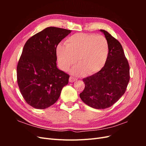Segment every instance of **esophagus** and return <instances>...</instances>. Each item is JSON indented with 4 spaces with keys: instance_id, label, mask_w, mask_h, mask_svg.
I'll return each mask as SVG.
<instances>
[{
    "instance_id": "1",
    "label": "esophagus",
    "mask_w": 146,
    "mask_h": 146,
    "mask_svg": "<svg viewBox=\"0 0 146 146\" xmlns=\"http://www.w3.org/2000/svg\"><path fill=\"white\" fill-rule=\"evenodd\" d=\"M77 80V79L76 78H75V77H72V76H70L69 77V82H74L75 81H76Z\"/></svg>"
}]
</instances>
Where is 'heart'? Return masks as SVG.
Returning a JSON list of instances; mask_svg holds the SVG:
<instances>
[{
	"instance_id": "1",
	"label": "heart",
	"mask_w": 146,
	"mask_h": 146,
	"mask_svg": "<svg viewBox=\"0 0 146 146\" xmlns=\"http://www.w3.org/2000/svg\"><path fill=\"white\" fill-rule=\"evenodd\" d=\"M108 53L107 39L93 33L74 34L66 39L65 46L59 44L56 48L57 60L63 70H68L76 64L77 58L79 64L72 70L76 76L100 71L107 62Z\"/></svg>"
}]
</instances>
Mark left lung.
Here are the masks:
<instances>
[{"label": "left lung", "instance_id": "obj_1", "mask_svg": "<svg viewBox=\"0 0 146 146\" xmlns=\"http://www.w3.org/2000/svg\"><path fill=\"white\" fill-rule=\"evenodd\" d=\"M109 46L108 58L100 71L83 79L85 89L80 94L84 103L96 109L107 108L125 93L130 80V66L121 43L104 30Z\"/></svg>", "mask_w": 146, "mask_h": 146}]
</instances>
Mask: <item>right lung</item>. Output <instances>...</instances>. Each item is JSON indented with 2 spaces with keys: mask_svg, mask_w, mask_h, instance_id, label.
<instances>
[{
  "mask_svg": "<svg viewBox=\"0 0 146 146\" xmlns=\"http://www.w3.org/2000/svg\"><path fill=\"white\" fill-rule=\"evenodd\" d=\"M70 30L47 27L30 38L17 65V82L29 105L45 109L58 100L69 76L56 67V48Z\"/></svg>",
  "mask_w": 146,
  "mask_h": 146,
  "instance_id": "add662e5",
  "label": "right lung"
}]
</instances>
